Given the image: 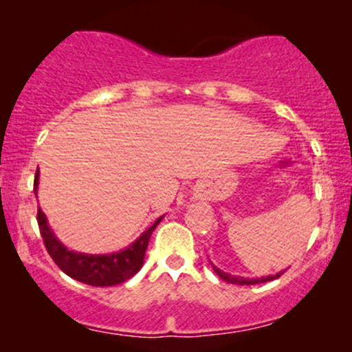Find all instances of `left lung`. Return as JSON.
Wrapping results in <instances>:
<instances>
[{"label":"left lung","instance_id":"left-lung-1","mask_svg":"<svg viewBox=\"0 0 352 352\" xmlns=\"http://www.w3.org/2000/svg\"><path fill=\"white\" fill-rule=\"evenodd\" d=\"M212 268H213V272H215V273L218 274V276L221 278V280L227 281V283H232V285H258V283H266V281L276 280V278H280L281 274L286 272V270H283V272H278V273H274V274H268V276L243 278V276H233V274L221 272V270L217 268V266L213 265V263H212Z\"/></svg>","mask_w":352,"mask_h":352}]
</instances>
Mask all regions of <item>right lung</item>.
<instances>
[{
    "label": "right lung",
    "instance_id": "right-lung-1",
    "mask_svg": "<svg viewBox=\"0 0 352 352\" xmlns=\"http://www.w3.org/2000/svg\"><path fill=\"white\" fill-rule=\"evenodd\" d=\"M38 185H39V170L34 177V193L38 197ZM162 217L157 218L145 232L132 241L131 245L125 246L124 250L104 254H91L76 252V250L67 248L63 241L59 240L54 230L51 228L47 221L46 213L41 207H38V223L41 230V236L46 245L47 253L54 260V263L63 270L67 276L74 278L80 283H86L91 286H114L127 281L142 268L145 250L148 246L153 230L162 221Z\"/></svg>",
    "mask_w": 352,
    "mask_h": 352
}]
</instances>
